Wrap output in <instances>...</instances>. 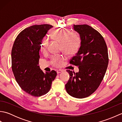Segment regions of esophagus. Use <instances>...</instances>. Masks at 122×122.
I'll return each mask as SVG.
<instances>
[{
    "instance_id": "obj_1",
    "label": "esophagus",
    "mask_w": 122,
    "mask_h": 122,
    "mask_svg": "<svg viewBox=\"0 0 122 122\" xmlns=\"http://www.w3.org/2000/svg\"><path fill=\"white\" fill-rule=\"evenodd\" d=\"M63 72V70H61V69H59V70H58L56 71V72L58 74H59L60 73H61V72Z\"/></svg>"
}]
</instances>
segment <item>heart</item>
Segmentation results:
<instances>
[{"label": "heart", "mask_w": 122, "mask_h": 122, "mask_svg": "<svg viewBox=\"0 0 122 122\" xmlns=\"http://www.w3.org/2000/svg\"><path fill=\"white\" fill-rule=\"evenodd\" d=\"M50 36L53 40L60 43L62 51L68 55H71L78 50L81 44L79 36L76 33H70L67 29H53L50 31ZM48 43L46 38L43 39L41 41V48L43 52L46 50ZM64 59L63 56H53L51 58V62L53 65L59 66L62 65Z\"/></svg>", "instance_id": "1"}]
</instances>
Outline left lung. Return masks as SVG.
<instances>
[{"instance_id":"obj_1","label":"left lung","mask_w":122,"mask_h":122,"mask_svg":"<svg viewBox=\"0 0 122 122\" xmlns=\"http://www.w3.org/2000/svg\"><path fill=\"white\" fill-rule=\"evenodd\" d=\"M81 46L70 63L79 66L76 73L67 70L70 79L66 84L68 94L76 98L86 97L94 93L104 76L108 63L107 44L97 31L87 25H75Z\"/></svg>"}]
</instances>
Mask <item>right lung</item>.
<instances>
[{
	"label": "right lung",
	"mask_w": 122,
	"mask_h": 122,
	"mask_svg": "<svg viewBox=\"0 0 122 122\" xmlns=\"http://www.w3.org/2000/svg\"><path fill=\"white\" fill-rule=\"evenodd\" d=\"M50 25H33L25 28L15 38L11 50V67L18 84L33 97H40L50 91L56 72L45 73L39 64L41 41Z\"/></svg>",
	"instance_id": "right-lung-1"
}]
</instances>
